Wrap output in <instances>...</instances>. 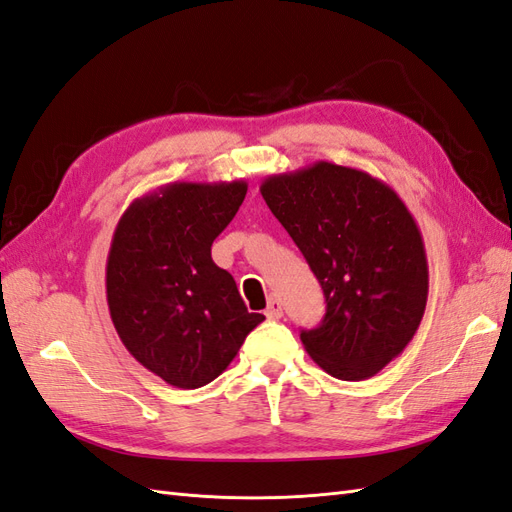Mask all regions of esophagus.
I'll return each mask as SVG.
<instances>
[{
	"label": "esophagus",
	"mask_w": 512,
	"mask_h": 512,
	"mask_svg": "<svg viewBox=\"0 0 512 512\" xmlns=\"http://www.w3.org/2000/svg\"><path fill=\"white\" fill-rule=\"evenodd\" d=\"M281 316H283L281 300L272 296V298L268 300V307H266V318H270V320H279Z\"/></svg>",
	"instance_id": "1"
}]
</instances>
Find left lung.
Listing matches in <instances>:
<instances>
[{"instance_id":"left-lung-1","label":"left lung","mask_w":512,"mask_h":512,"mask_svg":"<svg viewBox=\"0 0 512 512\" xmlns=\"http://www.w3.org/2000/svg\"><path fill=\"white\" fill-rule=\"evenodd\" d=\"M270 212L305 255L326 298L305 350L339 381L381 372L424 318L428 261L415 218L387 183L316 162L264 179Z\"/></svg>"}]
</instances>
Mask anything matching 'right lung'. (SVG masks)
<instances>
[{
    "mask_svg": "<svg viewBox=\"0 0 512 512\" xmlns=\"http://www.w3.org/2000/svg\"><path fill=\"white\" fill-rule=\"evenodd\" d=\"M246 181H175L121 216L106 266L110 318L144 368L179 389L212 383L266 320L248 313L212 244L238 212Z\"/></svg>",
    "mask_w": 512,
    "mask_h": 512,
    "instance_id": "obj_1",
    "label": "right lung"
}]
</instances>
